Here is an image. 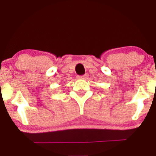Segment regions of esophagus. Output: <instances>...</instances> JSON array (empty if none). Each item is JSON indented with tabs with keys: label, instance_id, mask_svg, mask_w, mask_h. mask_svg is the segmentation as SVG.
Masks as SVG:
<instances>
[{
	"label": "esophagus",
	"instance_id": "esophagus-1",
	"mask_svg": "<svg viewBox=\"0 0 156 156\" xmlns=\"http://www.w3.org/2000/svg\"><path fill=\"white\" fill-rule=\"evenodd\" d=\"M78 78H80V79H87L88 75L87 74H85L84 75H80V76H78Z\"/></svg>",
	"mask_w": 156,
	"mask_h": 156
}]
</instances>
